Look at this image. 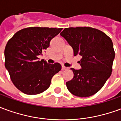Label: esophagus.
<instances>
[{
	"label": "esophagus",
	"mask_w": 121,
	"mask_h": 121,
	"mask_svg": "<svg viewBox=\"0 0 121 121\" xmlns=\"http://www.w3.org/2000/svg\"><path fill=\"white\" fill-rule=\"evenodd\" d=\"M61 69H62V70H67V69H68V68H67V67H65V66H62Z\"/></svg>",
	"instance_id": "34e87169"
}]
</instances>
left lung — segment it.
<instances>
[{
  "label": "left lung",
  "mask_w": 121,
  "mask_h": 121,
  "mask_svg": "<svg viewBox=\"0 0 121 121\" xmlns=\"http://www.w3.org/2000/svg\"><path fill=\"white\" fill-rule=\"evenodd\" d=\"M73 49L74 56H81L82 69L75 70L73 79L66 82L71 93L79 97L93 95L111 76L115 51L112 39L100 30L87 27L66 28L60 33Z\"/></svg>",
  "instance_id": "obj_1"
}]
</instances>
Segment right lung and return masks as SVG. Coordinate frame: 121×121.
Segmentation results:
<instances>
[{
    "instance_id": "1",
    "label": "right lung",
    "mask_w": 121,
    "mask_h": 121,
    "mask_svg": "<svg viewBox=\"0 0 121 121\" xmlns=\"http://www.w3.org/2000/svg\"><path fill=\"white\" fill-rule=\"evenodd\" d=\"M62 28L28 27L16 32L8 41L5 50V67L11 80L26 95L41 93L49 87L53 76L61 69L60 63L49 64L39 60L38 56L50 45V40Z\"/></svg>"
}]
</instances>
